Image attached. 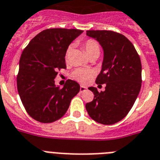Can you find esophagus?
I'll return each instance as SVG.
<instances>
[{"label":"esophagus","instance_id":"1","mask_svg":"<svg viewBox=\"0 0 160 160\" xmlns=\"http://www.w3.org/2000/svg\"><path fill=\"white\" fill-rule=\"evenodd\" d=\"M87 89V87L81 86V87H80V92H83V91H85Z\"/></svg>","mask_w":160,"mask_h":160}]
</instances>
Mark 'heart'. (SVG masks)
Returning <instances> with one entry per match:
<instances>
[{
    "label": "heart",
    "instance_id": "obj_1",
    "mask_svg": "<svg viewBox=\"0 0 160 160\" xmlns=\"http://www.w3.org/2000/svg\"><path fill=\"white\" fill-rule=\"evenodd\" d=\"M83 48H84L86 52L87 53V55L89 57L93 55H99V52H100L99 43L93 39H89L86 40L83 43ZM70 49V47L68 48V49H67L66 53H65V57L66 58H68V57H69ZM92 74H93V73H92V71L91 69H81L80 68V69H75L73 73H72V76L78 82L85 84V83L89 81Z\"/></svg>",
    "mask_w": 160,
    "mask_h": 160
}]
</instances>
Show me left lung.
I'll return each instance as SVG.
<instances>
[{
  "label": "left lung",
  "instance_id": "1",
  "mask_svg": "<svg viewBox=\"0 0 160 160\" xmlns=\"http://www.w3.org/2000/svg\"><path fill=\"white\" fill-rule=\"evenodd\" d=\"M103 48V61L96 84H106L104 91L89 87L93 100L86 104L90 117L103 125L125 118L133 107L142 86V64L133 43L112 31H87Z\"/></svg>",
  "mask_w": 160,
  "mask_h": 160
}]
</instances>
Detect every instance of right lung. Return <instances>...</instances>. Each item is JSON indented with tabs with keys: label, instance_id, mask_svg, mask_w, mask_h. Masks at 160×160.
<instances>
[{
	"label": "right lung",
	"instance_id": "right-lung-1",
	"mask_svg": "<svg viewBox=\"0 0 160 160\" xmlns=\"http://www.w3.org/2000/svg\"><path fill=\"white\" fill-rule=\"evenodd\" d=\"M78 29L50 28L41 31L22 52L17 76L19 96L27 112L35 121L52 123L67 112L80 86L68 79L55 85L58 70L65 69V53L72 41L82 33Z\"/></svg>",
	"mask_w": 160,
	"mask_h": 160
}]
</instances>
